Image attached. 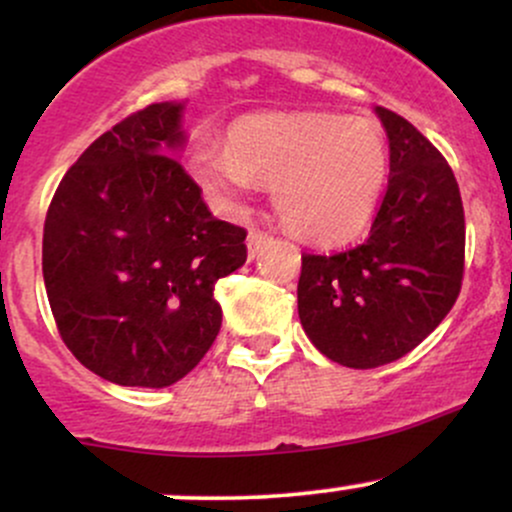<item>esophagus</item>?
Returning a JSON list of instances; mask_svg holds the SVG:
<instances>
[{
  "label": "esophagus",
  "instance_id": "1",
  "mask_svg": "<svg viewBox=\"0 0 512 512\" xmlns=\"http://www.w3.org/2000/svg\"><path fill=\"white\" fill-rule=\"evenodd\" d=\"M269 240H272V236H269V233H264V231H250L248 233V255H250V260H255L257 252H260L264 245L269 243Z\"/></svg>",
  "mask_w": 512,
  "mask_h": 512
}]
</instances>
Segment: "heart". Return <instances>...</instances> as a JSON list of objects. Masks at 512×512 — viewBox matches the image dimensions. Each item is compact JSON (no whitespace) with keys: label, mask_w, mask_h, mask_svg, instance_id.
Here are the masks:
<instances>
[{"label":"heart","mask_w":512,"mask_h":512,"mask_svg":"<svg viewBox=\"0 0 512 512\" xmlns=\"http://www.w3.org/2000/svg\"><path fill=\"white\" fill-rule=\"evenodd\" d=\"M387 163L378 122L337 113L250 115L228 127L226 149L202 139L187 151V173L214 207L240 211L255 185L272 187L286 228L322 245L368 226Z\"/></svg>","instance_id":"b5f03b06"}]
</instances>
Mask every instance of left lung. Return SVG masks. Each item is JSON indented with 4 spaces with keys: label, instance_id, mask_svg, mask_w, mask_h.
<instances>
[{
    "label": "left lung",
    "instance_id": "8db88e82",
    "mask_svg": "<svg viewBox=\"0 0 512 512\" xmlns=\"http://www.w3.org/2000/svg\"><path fill=\"white\" fill-rule=\"evenodd\" d=\"M390 178L356 248L303 252L298 315L317 349L346 368H378L416 349L462 289L464 209L443 154L402 115L375 108Z\"/></svg>",
    "mask_w": 512,
    "mask_h": 512
}]
</instances>
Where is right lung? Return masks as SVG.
I'll return each instance as SVG.
<instances>
[{"instance_id": "1", "label": "right lung", "mask_w": 512, "mask_h": 512, "mask_svg": "<svg viewBox=\"0 0 512 512\" xmlns=\"http://www.w3.org/2000/svg\"><path fill=\"white\" fill-rule=\"evenodd\" d=\"M180 103H151L64 173L43 231V279L62 342L127 387H168L221 330L216 281L243 267L245 228L211 216L173 154Z\"/></svg>"}]
</instances>
